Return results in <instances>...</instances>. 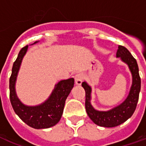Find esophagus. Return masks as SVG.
<instances>
[{
	"mask_svg": "<svg viewBox=\"0 0 146 146\" xmlns=\"http://www.w3.org/2000/svg\"><path fill=\"white\" fill-rule=\"evenodd\" d=\"M74 80H75L76 85L80 86L83 80V75L82 73H77L76 75L74 76Z\"/></svg>",
	"mask_w": 146,
	"mask_h": 146,
	"instance_id": "34e87169",
	"label": "esophagus"
}]
</instances>
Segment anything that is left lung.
<instances>
[{
	"mask_svg": "<svg viewBox=\"0 0 146 146\" xmlns=\"http://www.w3.org/2000/svg\"><path fill=\"white\" fill-rule=\"evenodd\" d=\"M116 57H120L122 62L127 64L132 76V83L129 93L123 103L109 111H98L91 104L92 89L90 86L88 85L86 82L82 83V86L86 92L85 106L86 113L95 124L103 127H115L125 122L132 116L137 106L141 89V79L136 60L125 46L120 45L116 52Z\"/></svg>",
	"mask_w": 146,
	"mask_h": 146,
	"instance_id": "left-lung-1",
	"label": "left lung"
}]
</instances>
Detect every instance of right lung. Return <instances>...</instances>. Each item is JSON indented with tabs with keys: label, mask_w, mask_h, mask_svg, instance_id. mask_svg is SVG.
Listing matches in <instances>:
<instances>
[{
	"label": "right lung",
	"mask_w": 146,
	"mask_h": 146,
	"mask_svg": "<svg viewBox=\"0 0 146 146\" xmlns=\"http://www.w3.org/2000/svg\"><path fill=\"white\" fill-rule=\"evenodd\" d=\"M37 42L38 41H36L34 43ZM27 49V45L21 49L17 58L13 64L9 84L10 100L15 113L27 125L36 129H47L55 125L60 119L66 100L74 86V79L70 78L58 82L55 85L50 96L44 103L34 106L24 105L17 96L15 83L21 62Z\"/></svg>",
	"instance_id": "right-lung-1"
}]
</instances>
